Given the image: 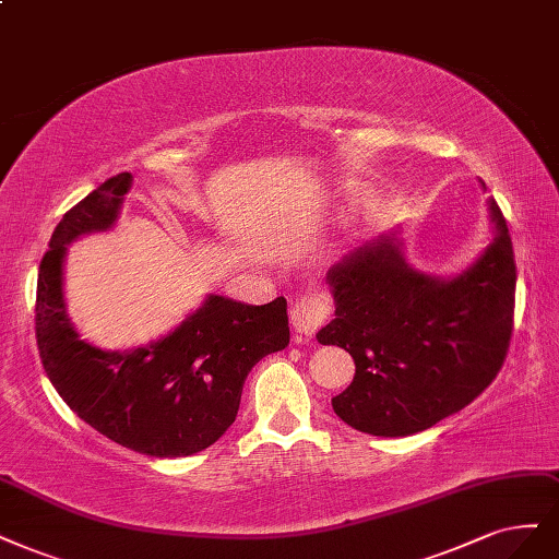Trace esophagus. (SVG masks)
Here are the masks:
<instances>
[{"mask_svg": "<svg viewBox=\"0 0 559 559\" xmlns=\"http://www.w3.org/2000/svg\"><path fill=\"white\" fill-rule=\"evenodd\" d=\"M329 314H331L329 300H325L323 296H307L292 307V314H288V319H292V329L300 337L310 340L319 331V325L329 319Z\"/></svg>", "mask_w": 559, "mask_h": 559, "instance_id": "34e87169", "label": "esophagus"}]
</instances>
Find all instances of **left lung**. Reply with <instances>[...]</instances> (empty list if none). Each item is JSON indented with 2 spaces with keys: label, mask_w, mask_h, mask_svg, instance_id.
Wrapping results in <instances>:
<instances>
[{
  "label": "left lung",
  "mask_w": 559,
  "mask_h": 559,
  "mask_svg": "<svg viewBox=\"0 0 559 559\" xmlns=\"http://www.w3.org/2000/svg\"><path fill=\"white\" fill-rule=\"evenodd\" d=\"M486 189V185L480 182ZM492 240L451 277L420 273L391 230L325 273L335 319L317 333L356 362L333 397L354 430L407 437L432 428L484 393L502 368L515 300V261L502 210L488 199Z\"/></svg>",
  "instance_id": "obj_1"
}]
</instances>
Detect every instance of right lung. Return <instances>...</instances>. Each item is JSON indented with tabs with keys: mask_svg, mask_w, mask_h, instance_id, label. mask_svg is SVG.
I'll return each mask as SVG.
<instances>
[{
	"mask_svg": "<svg viewBox=\"0 0 559 559\" xmlns=\"http://www.w3.org/2000/svg\"><path fill=\"white\" fill-rule=\"evenodd\" d=\"M131 180V173L106 180L55 226L36 282L38 354L55 391L96 432L143 455L185 457L230 428L247 374L288 344L286 300L247 305L207 294L176 329L136 349L83 340L64 300L67 247L115 226Z\"/></svg>",
	"mask_w": 559,
	"mask_h": 559,
	"instance_id": "1",
	"label": "right lung"
}]
</instances>
